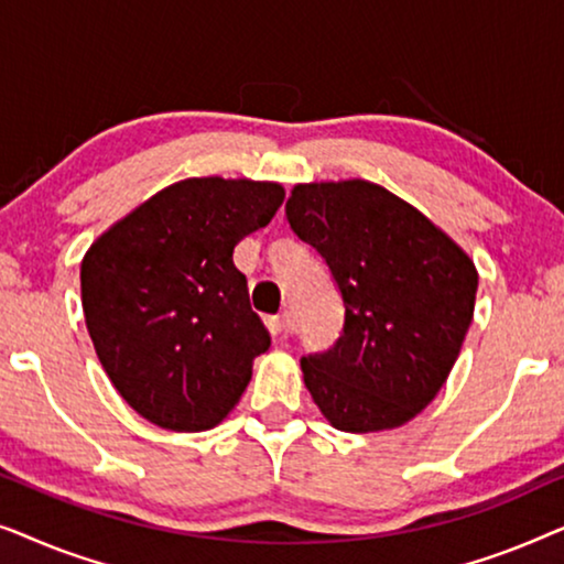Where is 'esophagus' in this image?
Here are the masks:
<instances>
[{"instance_id": "34e87169", "label": "esophagus", "mask_w": 564, "mask_h": 564, "mask_svg": "<svg viewBox=\"0 0 564 564\" xmlns=\"http://www.w3.org/2000/svg\"><path fill=\"white\" fill-rule=\"evenodd\" d=\"M267 328L272 330V336L288 334V328H290V315H288V313L272 315V318H267Z\"/></svg>"}]
</instances>
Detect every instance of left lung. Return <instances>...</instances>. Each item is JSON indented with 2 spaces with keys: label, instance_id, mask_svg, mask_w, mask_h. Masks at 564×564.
I'll use <instances>...</instances> for the list:
<instances>
[{
  "label": "left lung",
  "instance_id": "obj_1",
  "mask_svg": "<svg viewBox=\"0 0 564 564\" xmlns=\"http://www.w3.org/2000/svg\"><path fill=\"white\" fill-rule=\"evenodd\" d=\"M288 220L326 259L346 307L334 349L300 359L313 403L346 434L413 421L465 344L475 261L419 207L367 180L295 184Z\"/></svg>",
  "mask_w": 564,
  "mask_h": 564
}]
</instances>
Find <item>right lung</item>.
I'll return each mask as SVG.
<instances>
[{
  "label": "right lung",
  "mask_w": 564,
  "mask_h": 564,
  "mask_svg": "<svg viewBox=\"0 0 564 564\" xmlns=\"http://www.w3.org/2000/svg\"><path fill=\"white\" fill-rule=\"evenodd\" d=\"M280 182L189 176L133 207L82 259L84 321L112 388L153 426L195 434L241 400L272 336L236 243L264 228Z\"/></svg>",
  "instance_id": "obj_1"
}]
</instances>
